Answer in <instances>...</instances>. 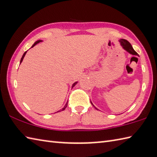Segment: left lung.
Here are the masks:
<instances>
[{"instance_id": "1", "label": "left lung", "mask_w": 157, "mask_h": 157, "mask_svg": "<svg viewBox=\"0 0 157 157\" xmlns=\"http://www.w3.org/2000/svg\"><path fill=\"white\" fill-rule=\"evenodd\" d=\"M119 43H120V44H121V46L122 47V48L124 49V50H126V52H128L129 54H132V55H135V56H138V53H137V52L134 50L133 49V47H132V45H131V43H129L128 41H127L126 40H124V39H120L119 40ZM91 105H93L94 108H95L96 110H98V109H97L95 106L94 105V104L92 103V102L91 101Z\"/></svg>"}]
</instances>
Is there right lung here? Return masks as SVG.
Masks as SVG:
<instances>
[{"label": "right lung", "instance_id": "obj_1", "mask_svg": "<svg viewBox=\"0 0 157 157\" xmlns=\"http://www.w3.org/2000/svg\"><path fill=\"white\" fill-rule=\"evenodd\" d=\"M42 41H43V40H37L36 42V43H35L33 44V45H32V47H31V48H32V47H33L35 45H36V44H38V43H40V42H42ZM26 52H27V51L26 52H24V54H23V56H22V57H21V60H20V64H21V62H22V61H23V59H24V56H25V55H26ZM78 84V82H74L73 84V85H72V88H73L74 87V86H75V84ZM68 101H67V103H66V105H64V107H63V109H62V111H63V110H65V109L66 108V107H67V105H68ZM58 112H59V111H58Z\"/></svg>", "mask_w": 157, "mask_h": 157}]
</instances>
